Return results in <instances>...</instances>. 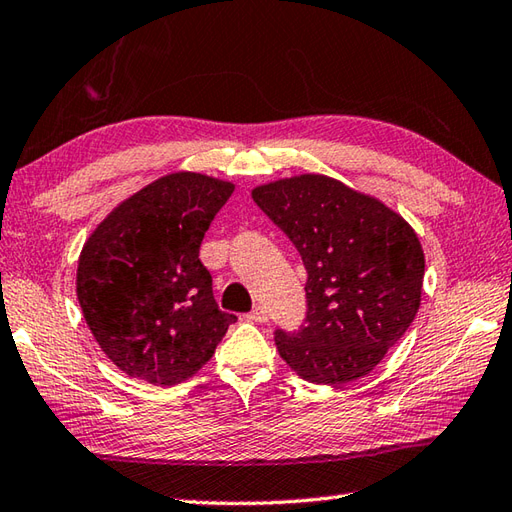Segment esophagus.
Listing matches in <instances>:
<instances>
[{
  "label": "esophagus",
  "instance_id": "34e87169",
  "mask_svg": "<svg viewBox=\"0 0 512 512\" xmlns=\"http://www.w3.org/2000/svg\"><path fill=\"white\" fill-rule=\"evenodd\" d=\"M247 318L252 320V322H267V311L263 307H256Z\"/></svg>",
  "mask_w": 512,
  "mask_h": 512
}]
</instances>
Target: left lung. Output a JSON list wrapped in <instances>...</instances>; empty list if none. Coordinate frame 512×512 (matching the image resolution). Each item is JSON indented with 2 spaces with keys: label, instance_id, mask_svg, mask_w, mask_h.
I'll use <instances>...</instances> for the list:
<instances>
[{
  "label": "left lung",
  "instance_id": "8db88e82",
  "mask_svg": "<svg viewBox=\"0 0 512 512\" xmlns=\"http://www.w3.org/2000/svg\"><path fill=\"white\" fill-rule=\"evenodd\" d=\"M307 269V325L276 331V349L302 380L340 387L371 373L420 309L424 252L415 229L325 174L252 190Z\"/></svg>",
  "mask_w": 512,
  "mask_h": 512
}]
</instances>
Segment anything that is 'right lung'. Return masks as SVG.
<instances>
[{"mask_svg":"<svg viewBox=\"0 0 512 512\" xmlns=\"http://www.w3.org/2000/svg\"><path fill=\"white\" fill-rule=\"evenodd\" d=\"M232 181L172 172L121 201L83 243L77 298L101 351L130 375L172 387L214 356L234 314L218 309L198 258Z\"/></svg>","mask_w":512,"mask_h":512,"instance_id":"add662e5","label":"right lung"}]
</instances>
